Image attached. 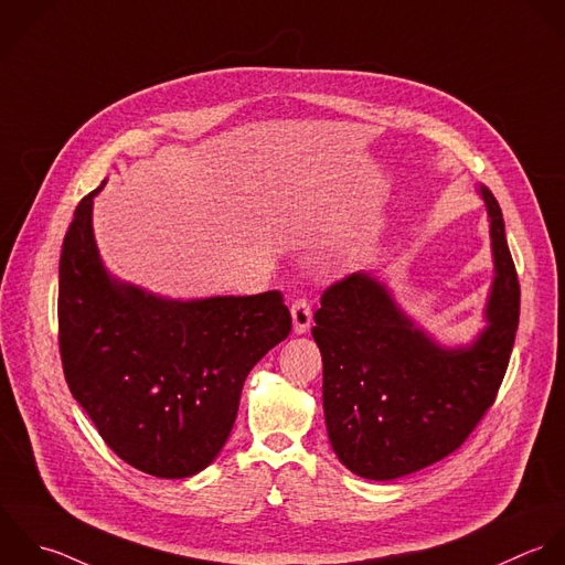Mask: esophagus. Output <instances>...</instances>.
Segmentation results:
<instances>
[{
    "label": "esophagus",
    "instance_id": "34e87169",
    "mask_svg": "<svg viewBox=\"0 0 565 565\" xmlns=\"http://www.w3.org/2000/svg\"><path fill=\"white\" fill-rule=\"evenodd\" d=\"M290 317H292V330L295 334H306L312 326V310H310V303L303 301V299H297L292 306H290Z\"/></svg>",
    "mask_w": 565,
    "mask_h": 565
}]
</instances>
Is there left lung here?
Masks as SVG:
<instances>
[{
  "mask_svg": "<svg viewBox=\"0 0 565 565\" xmlns=\"http://www.w3.org/2000/svg\"><path fill=\"white\" fill-rule=\"evenodd\" d=\"M476 193L487 206L493 279L484 328L469 343H440L367 270L321 297L312 337L323 359L328 438L359 478L390 482L447 458L502 385L520 321V281L502 209L484 184Z\"/></svg>",
  "mask_w": 565,
  "mask_h": 565,
  "instance_id": "1",
  "label": "left lung"
}]
</instances>
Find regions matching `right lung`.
Returning <instances> with one entry per match:
<instances>
[{
	"mask_svg": "<svg viewBox=\"0 0 565 565\" xmlns=\"http://www.w3.org/2000/svg\"><path fill=\"white\" fill-rule=\"evenodd\" d=\"M81 200L58 262V348L67 387L134 469L204 471L237 418L248 372L290 334L281 292L171 299L111 275Z\"/></svg>",
	"mask_w": 565,
	"mask_h": 565,
	"instance_id": "add662e5",
	"label": "right lung"
}]
</instances>
